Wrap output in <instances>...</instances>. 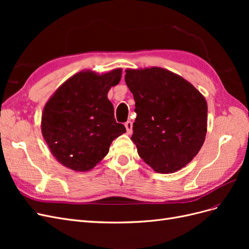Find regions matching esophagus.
<instances>
[{"instance_id":"34e87169","label":"esophagus","mask_w":249,"mask_h":249,"mask_svg":"<svg viewBox=\"0 0 249 249\" xmlns=\"http://www.w3.org/2000/svg\"><path fill=\"white\" fill-rule=\"evenodd\" d=\"M125 125V129H126V133L127 134H131L133 132V123L131 122V120H127V122L124 124Z\"/></svg>"}]
</instances>
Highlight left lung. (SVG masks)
Here are the masks:
<instances>
[{
  "label": "left lung",
  "instance_id": "8db88e82",
  "mask_svg": "<svg viewBox=\"0 0 249 249\" xmlns=\"http://www.w3.org/2000/svg\"><path fill=\"white\" fill-rule=\"evenodd\" d=\"M124 81L135 100L131 139L141 159L159 173L176 172L191 162L206 138L205 97L160 67L126 70Z\"/></svg>",
  "mask_w": 249,
  "mask_h": 249
}]
</instances>
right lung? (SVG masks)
<instances>
[{"label": "right lung", "instance_id": "obj_1", "mask_svg": "<svg viewBox=\"0 0 249 249\" xmlns=\"http://www.w3.org/2000/svg\"><path fill=\"white\" fill-rule=\"evenodd\" d=\"M122 78V70L100 76L81 71L67 80L43 109L41 131L56 159L76 171L93 168L112 141L125 132L116 123L107 94Z\"/></svg>", "mask_w": 249, "mask_h": 249}]
</instances>
